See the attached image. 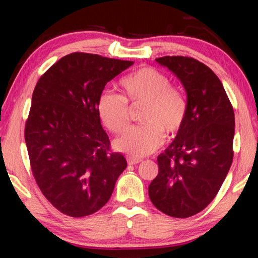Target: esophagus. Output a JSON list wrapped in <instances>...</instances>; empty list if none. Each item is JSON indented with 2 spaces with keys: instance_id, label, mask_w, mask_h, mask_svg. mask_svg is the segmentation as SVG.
Instances as JSON below:
<instances>
[{
  "instance_id": "esophagus-1",
  "label": "esophagus",
  "mask_w": 258,
  "mask_h": 258,
  "mask_svg": "<svg viewBox=\"0 0 258 258\" xmlns=\"http://www.w3.org/2000/svg\"><path fill=\"white\" fill-rule=\"evenodd\" d=\"M141 159L137 158V157H127V164L128 165H135V164H139L141 163Z\"/></svg>"
}]
</instances>
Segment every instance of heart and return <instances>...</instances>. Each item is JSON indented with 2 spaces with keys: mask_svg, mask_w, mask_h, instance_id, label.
<instances>
[{
  "mask_svg": "<svg viewBox=\"0 0 258 258\" xmlns=\"http://www.w3.org/2000/svg\"><path fill=\"white\" fill-rule=\"evenodd\" d=\"M121 97L103 92L99 97L97 110L102 124L112 133H120L128 124V105L143 103L140 120L113 146L132 156H146L158 149L166 135H174L185 121L187 104L184 94L171 84L167 75L152 67H142L119 81Z\"/></svg>",
  "mask_w": 258,
  "mask_h": 258,
  "instance_id": "b5f03b06",
  "label": "heart"
}]
</instances>
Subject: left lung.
Returning a JSON list of instances; mask_svg holds the SVG:
<instances>
[{"mask_svg": "<svg viewBox=\"0 0 258 258\" xmlns=\"http://www.w3.org/2000/svg\"><path fill=\"white\" fill-rule=\"evenodd\" d=\"M186 92L185 121L157 158L159 172L149 197L166 215L185 218L206 208L223 184L233 160L234 112L211 68L189 56L157 58Z\"/></svg>", "mask_w": 258, "mask_h": 258, "instance_id": "1", "label": "left lung"}]
</instances>
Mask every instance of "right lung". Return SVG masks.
<instances>
[{
  "instance_id": "1",
  "label": "right lung",
  "mask_w": 258,
  "mask_h": 258,
  "mask_svg": "<svg viewBox=\"0 0 258 258\" xmlns=\"http://www.w3.org/2000/svg\"><path fill=\"white\" fill-rule=\"evenodd\" d=\"M133 63L75 52L35 86L25 126L30 167L44 197L68 216L103 207L127 166L123 155L110 151L97 104L107 83Z\"/></svg>"
}]
</instances>
